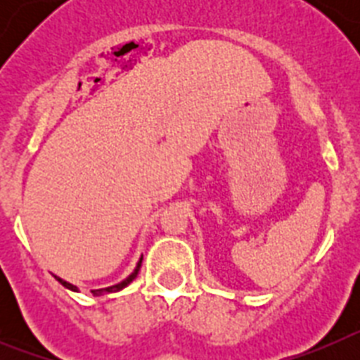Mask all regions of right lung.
Returning <instances> with one entry per match:
<instances>
[{"instance_id":"1","label":"right lung","mask_w":360,"mask_h":360,"mask_svg":"<svg viewBox=\"0 0 360 360\" xmlns=\"http://www.w3.org/2000/svg\"><path fill=\"white\" fill-rule=\"evenodd\" d=\"M141 265H142V257H141V262L136 263V269L133 270V272H131V276H128V278L124 279L122 283H119V285H113V287H108V288H98V290H91V294H94V295H103V294H108V292H117V290H122L124 287H128L129 283H131L133 279L136 278V274H139V270H141ZM56 279H57V281H59V283H61L63 287L70 288V290H75V287H73L72 283L65 281V279H61V278H57V276H56Z\"/></svg>"}]
</instances>
